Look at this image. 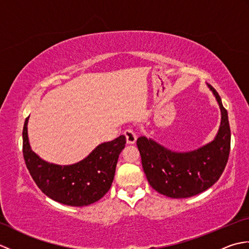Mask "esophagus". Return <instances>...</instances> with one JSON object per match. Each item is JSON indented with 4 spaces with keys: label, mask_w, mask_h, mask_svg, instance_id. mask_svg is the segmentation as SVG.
I'll return each instance as SVG.
<instances>
[{
    "label": "esophagus",
    "mask_w": 249,
    "mask_h": 249,
    "mask_svg": "<svg viewBox=\"0 0 249 249\" xmlns=\"http://www.w3.org/2000/svg\"><path fill=\"white\" fill-rule=\"evenodd\" d=\"M124 136L126 137V141H127L128 143H135L136 140H137V135L134 131V129H131V128L125 129L124 130Z\"/></svg>",
    "instance_id": "1"
}]
</instances>
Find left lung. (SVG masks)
Instances as JSON below:
<instances>
[{"label":"left lung","mask_w":249,"mask_h":249,"mask_svg":"<svg viewBox=\"0 0 249 249\" xmlns=\"http://www.w3.org/2000/svg\"><path fill=\"white\" fill-rule=\"evenodd\" d=\"M210 89L221 111L218 134L211 143L193 152L177 153L145 137L137 139L142 168L149 184L167 197L189 198L202 193L218 181L226 168L231 143L228 112L216 89Z\"/></svg>","instance_id":"8db88e82"}]
</instances>
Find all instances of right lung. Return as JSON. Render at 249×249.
<instances>
[{"label": "right lung", "mask_w": 249, "mask_h": 249, "mask_svg": "<svg viewBox=\"0 0 249 249\" xmlns=\"http://www.w3.org/2000/svg\"><path fill=\"white\" fill-rule=\"evenodd\" d=\"M25 119L22 138L26 168L38 188L52 200L66 205L84 206L96 202L108 193L113 182L119 155L125 147V136L99 144L75 165L59 166L40 160L31 150Z\"/></svg>", "instance_id": "add662e5"}]
</instances>
